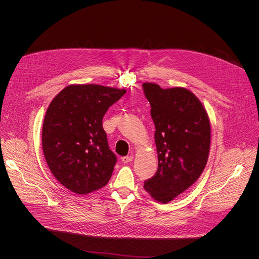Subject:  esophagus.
Masks as SVG:
<instances>
[{"label": "esophagus", "mask_w": 259, "mask_h": 259, "mask_svg": "<svg viewBox=\"0 0 259 259\" xmlns=\"http://www.w3.org/2000/svg\"><path fill=\"white\" fill-rule=\"evenodd\" d=\"M133 158H134V157L131 156V155H130V156L123 157V158H122V162H123V163H129V162H131V161L133 160Z\"/></svg>", "instance_id": "1"}]
</instances>
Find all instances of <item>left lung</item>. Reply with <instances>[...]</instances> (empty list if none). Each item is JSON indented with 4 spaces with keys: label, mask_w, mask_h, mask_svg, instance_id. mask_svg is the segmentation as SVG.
I'll return each mask as SVG.
<instances>
[{
    "label": "left lung",
    "mask_w": 259,
    "mask_h": 259,
    "mask_svg": "<svg viewBox=\"0 0 259 259\" xmlns=\"http://www.w3.org/2000/svg\"><path fill=\"white\" fill-rule=\"evenodd\" d=\"M155 123L158 170L144 190L162 204L187 191L203 173L210 151L211 125L200 99L189 89L142 84Z\"/></svg>",
    "instance_id": "left-lung-1"
}]
</instances>
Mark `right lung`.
I'll list each match as a JSON object with an SVG mask.
<instances>
[{"instance_id": "add662e5", "label": "right lung", "mask_w": 259, "mask_h": 259, "mask_svg": "<svg viewBox=\"0 0 259 259\" xmlns=\"http://www.w3.org/2000/svg\"><path fill=\"white\" fill-rule=\"evenodd\" d=\"M125 89L71 84L50 102L42 146L54 177L70 192L86 195L106 186L117 158L109 150L102 118Z\"/></svg>"}]
</instances>
